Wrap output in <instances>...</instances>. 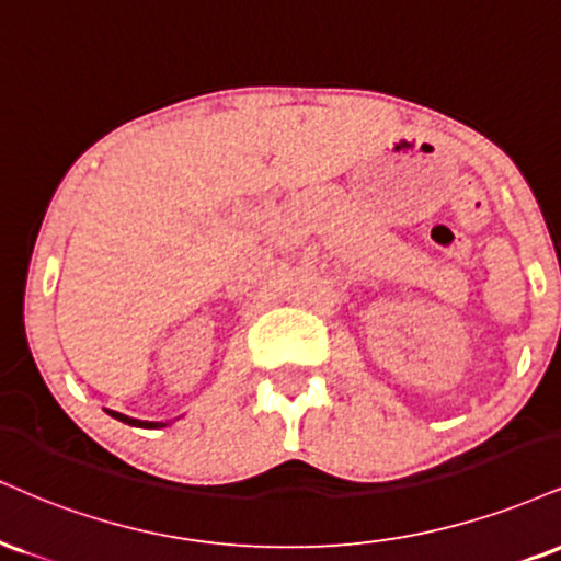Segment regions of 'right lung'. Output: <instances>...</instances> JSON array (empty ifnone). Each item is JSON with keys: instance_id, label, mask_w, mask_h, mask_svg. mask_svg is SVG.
Segmentation results:
<instances>
[{"instance_id": "right-lung-1", "label": "right lung", "mask_w": 561, "mask_h": 561, "mask_svg": "<svg viewBox=\"0 0 561 561\" xmlns=\"http://www.w3.org/2000/svg\"><path fill=\"white\" fill-rule=\"evenodd\" d=\"M106 413H110L112 417H117L119 423H127V426H135V428H164V426H170V423H161V421H138V417L114 413V410H106Z\"/></svg>"}]
</instances>
